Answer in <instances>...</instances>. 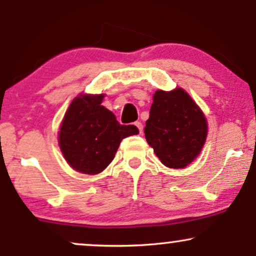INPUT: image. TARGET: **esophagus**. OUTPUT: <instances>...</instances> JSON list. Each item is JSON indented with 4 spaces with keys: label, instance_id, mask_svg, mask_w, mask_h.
Returning a JSON list of instances; mask_svg holds the SVG:
<instances>
[{
    "label": "esophagus",
    "instance_id": "obj_1",
    "mask_svg": "<svg viewBox=\"0 0 256 256\" xmlns=\"http://www.w3.org/2000/svg\"><path fill=\"white\" fill-rule=\"evenodd\" d=\"M134 126L138 129V133H140V134L142 133V132H144V126H142V123L138 121V122H135V123H134Z\"/></svg>",
    "mask_w": 256,
    "mask_h": 256
}]
</instances>
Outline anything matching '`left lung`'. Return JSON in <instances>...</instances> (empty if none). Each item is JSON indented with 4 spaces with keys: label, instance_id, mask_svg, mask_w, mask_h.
I'll list each match as a JSON object with an SVG mask.
<instances>
[{
    "label": "left lung",
    "instance_id": "1",
    "mask_svg": "<svg viewBox=\"0 0 256 256\" xmlns=\"http://www.w3.org/2000/svg\"><path fill=\"white\" fill-rule=\"evenodd\" d=\"M208 133L206 120L182 89L158 90L153 96L144 136L170 168H184L200 154Z\"/></svg>",
    "mask_w": 256,
    "mask_h": 256
}]
</instances>
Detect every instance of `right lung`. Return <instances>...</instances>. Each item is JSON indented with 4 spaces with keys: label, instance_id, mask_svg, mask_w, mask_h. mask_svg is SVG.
<instances>
[{
    "label": "right lung",
    "instance_id": "obj_1",
    "mask_svg": "<svg viewBox=\"0 0 256 256\" xmlns=\"http://www.w3.org/2000/svg\"><path fill=\"white\" fill-rule=\"evenodd\" d=\"M103 94H80L62 120L59 146L66 162L85 174L102 172L115 156L122 138L138 134L133 124H120L115 115L100 106Z\"/></svg>",
    "mask_w": 256,
    "mask_h": 256
}]
</instances>
